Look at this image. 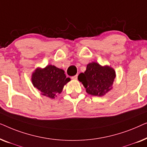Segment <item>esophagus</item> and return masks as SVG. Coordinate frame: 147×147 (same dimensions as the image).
I'll list each match as a JSON object with an SVG mask.
<instances>
[{
	"instance_id": "34e87169",
	"label": "esophagus",
	"mask_w": 147,
	"mask_h": 147,
	"mask_svg": "<svg viewBox=\"0 0 147 147\" xmlns=\"http://www.w3.org/2000/svg\"><path fill=\"white\" fill-rule=\"evenodd\" d=\"M71 79H72V80H77V79H78V75H76V76H72Z\"/></svg>"
}]
</instances>
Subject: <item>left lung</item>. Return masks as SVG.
<instances>
[{
	"mask_svg": "<svg viewBox=\"0 0 147 147\" xmlns=\"http://www.w3.org/2000/svg\"><path fill=\"white\" fill-rule=\"evenodd\" d=\"M115 78L116 71L113 68L93 61L88 64L86 71L80 74L78 79L88 94L103 96L112 89Z\"/></svg>",
	"mask_w": 147,
	"mask_h": 147,
	"instance_id": "8db88e82",
	"label": "left lung"
}]
</instances>
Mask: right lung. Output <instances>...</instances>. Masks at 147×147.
Returning <instances> with one entry per match:
<instances>
[{
    "label": "right lung",
    "mask_w": 147,
    "mask_h": 147,
    "mask_svg": "<svg viewBox=\"0 0 147 147\" xmlns=\"http://www.w3.org/2000/svg\"><path fill=\"white\" fill-rule=\"evenodd\" d=\"M70 80L69 78H66L63 69L52 65L37 67L31 75L34 87L41 92V95L51 99L61 93L64 86Z\"/></svg>",
    "instance_id": "add662e5"
}]
</instances>
